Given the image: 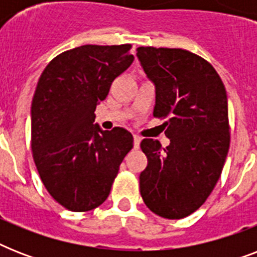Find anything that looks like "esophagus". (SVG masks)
Segmentation results:
<instances>
[{"instance_id":"esophagus-1","label":"esophagus","mask_w":257,"mask_h":257,"mask_svg":"<svg viewBox=\"0 0 257 257\" xmlns=\"http://www.w3.org/2000/svg\"><path fill=\"white\" fill-rule=\"evenodd\" d=\"M140 143H141V137L137 136V135H135V136H133V148L139 149V147H140Z\"/></svg>"}]
</instances>
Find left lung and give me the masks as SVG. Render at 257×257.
Segmentation results:
<instances>
[{
	"instance_id": "obj_1",
	"label": "left lung",
	"mask_w": 257,
	"mask_h": 257,
	"mask_svg": "<svg viewBox=\"0 0 257 257\" xmlns=\"http://www.w3.org/2000/svg\"><path fill=\"white\" fill-rule=\"evenodd\" d=\"M137 58L156 90L153 116L168 118L163 148L144 139L148 157L140 173L145 205L164 219H183L213 191L229 149L227 92L215 68L184 49L137 48Z\"/></svg>"
}]
</instances>
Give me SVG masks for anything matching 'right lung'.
Listing matches in <instances>:
<instances>
[{"mask_svg": "<svg viewBox=\"0 0 257 257\" xmlns=\"http://www.w3.org/2000/svg\"><path fill=\"white\" fill-rule=\"evenodd\" d=\"M132 46L82 45L48 64L32 101V151L38 175L58 204L92 211L109 196L133 136L94 122L96 106L128 69Z\"/></svg>", "mask_w": 257, "mask_h": 257, "instance_id": "1", "label": "right lung"}]
</instances>
